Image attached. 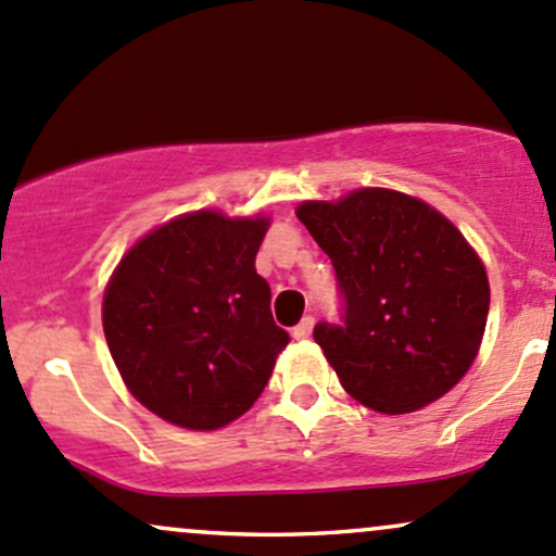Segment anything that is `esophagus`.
Wrapping results in <instances>:
<instances>
[{
  "mask_svg": "<svg viewBox=\"0 0 556 556\" xmlns=\"http://www.w3.org/2000/svg\"><path fill=\"white\" fill-rule=\"evenodd\" d=\"M313 326H315V318L313 315H307V318H302L300 324L294 326V339H309V333H313Z\"/></svg>",
  "mask_w": 556,
  "mask_h": 556,
  "instance_id": "esophagus-1",
  "label": "esophagus"
}]
</instances>
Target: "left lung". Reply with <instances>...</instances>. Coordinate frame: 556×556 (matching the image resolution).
<instances>
[{
    "label": "left lung",
    "mask_w": 556,
    "mask_h": 556,
    "mask_svg": "<svg viewBox=\"0 0 556 556\" xmlns=\"http://www.w3.org/2000/svg\"><path fill=\"white\" fill-rule=\"evenodd\" d=\"M296 217L337 273L342 324H318L313 337L344 390L395 416L456 387L491 304L485 267L456 225L387 188L304 201Z\"/></svg>",
    "instance_id": "8db88e82"
}]
</instances>
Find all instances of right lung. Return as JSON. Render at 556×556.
Masks as SVG:
<instances>
[{
	"label": "right lung",
	"mask_w": 556,
	"mask_h": 556,
	"mask_svg": "<svg viewBox=\"0 0 556 556\" xmlns=\"http://www.w3.org/2000/svg\"><path fill=\"white\" fill-rule=\"evenodd\" d=\"M265 217L193 212L129 249L103 300L105 342L129 392L164 421L219 429L262 395L289 333L254 256Z\"/></svg>",
	"instance_id": "1"
}]
</instances>
